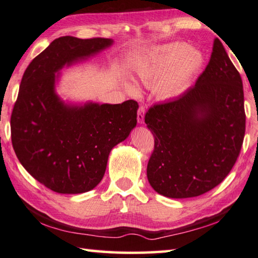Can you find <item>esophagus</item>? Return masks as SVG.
Wrapping results in <instances>:
<instances>
[{
	"label": "esophagus",
	"instance_id": "34e87169",
	"mask_svg": "<svg viewBox=\"0 0 258 258\" xmlns=\"http://www.w3.org/2000/svg\"><path fill=\"white\" fill-rule=\"evenodd\" d=\"M145 106L144 105H140L139 109H138V112H137V120H138V123H144V120H145Z\"/></svg>",
	"mask_w": 258,
	"mask_h": 258
}]
</instances>
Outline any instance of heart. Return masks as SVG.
<instances>
[{"label": "heart", "mask_w": 258, "mask_h": 258, "mask_svg": "<svg viewBox=\"0 0 258 258\" xmlns=\"http://www.w3.org/2000/svg\"><path fill=\"white\" fill-rule=\"evenodd\" d=\"M205 64L202 52L187 48L186 43L173 42L154 47L142 57L136 66V77L147 87L155 86L162 99L181 95ZM127 90L136 93V86L128 84Z\"/></svg>", "instance_id": "heart-1"}]
</instances>
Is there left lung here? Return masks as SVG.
Returning a JSON list of instances; mask_svg holds the SVG:
<instances>
[{
	"instance_id": "8db88e82",
	"label": "left lung",
	"mask_w": 258,
	"mask_h": 258,
	"mask_svg": "<svg viewBox=\"0 0 258 258\" xmlns=\"http://www.w3.org/2000/svg\"><path fill=\"white\" fill-rule=\"evenodd\" d=\"M145 122L155 137L147 177L157 193L199 197L225 179L239 156L246 115L240 74L219 39L196 85L149 108Z\"/></svg>"
}]
</instances>
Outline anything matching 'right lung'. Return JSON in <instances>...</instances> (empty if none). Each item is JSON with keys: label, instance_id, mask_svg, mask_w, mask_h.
I'll return each mask as SVG.
<instances>
[{"label": "right lung", "instance_id": "add662e5", "mask_svg": "<svg viewBox=\"0 0 258 258\" xmlns=\"http://www.w3.org/2000/svg\"><path fill=\"white\" fill-rule=\"evenodd\" d=\"M112 39H55L22 76L11 115L18 159L42 185L62 194L91 191L103 178L109 154L137 124L138 103L66 104L55 83L64 66L85 59Z\"/></svg>", "mask_w": 258, "mask_h": 258}]
</instances>
